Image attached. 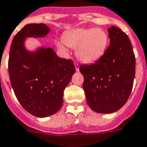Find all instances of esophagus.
I'll return each instance as SVG.
<instances>
[{
    "mask_svg": "<svg viewBox=\"0 0 147 147\" xmlns=\"http://www.w3.org/2000/svg\"><path fill=\"white\" fill-rule=\"evenodd\" d=\"M75 67H76V70L77 71H80V65H79V63H75Z\"/></svg>",
    "mask_w": 147,
    "mask_h": 147,
    "instance_id": "obj_1",
    "label": "esophagus"
}]
</instances>
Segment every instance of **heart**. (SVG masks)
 <instances>
[{
    "instance_id": "b5f03b06",
    "label": "heart",
    "mask_w": 147,
    "mask_h": 147,
    "mask_svg": "<svg viewBox=\"0 0 147 147\" xmlns=\"http://www.w3.org/2000/svg\"><path fill=\"white\" fill-rule=\"evenodd\" d=\"M63 41L68 47L76 49V56L82 62L92 63L104 54L108 36L101 28H77L63 35ZM57 45L64 49L62 43Z\"/></svg>"
}]
</instances>
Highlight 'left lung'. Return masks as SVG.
I'll list each match as a JSON object with an SVG mask.
<instances>
[{"instance_id": "1", "label": "left lung", "mask_w": 147, "mask_h": 147, "mask_svg": "<svg viewBox=\"0 0 147 147\" xmlns=\"http://www.w3.org/2000/svg\"><path fill=\"white\" fill-rule=\"evenodd\" d=\"M108 36L110 45L104 54L92 64L80 66L88 106L102 114L115 112L127 102L135 75V56L127 35L112 26Z\"/></svg>"}]
</instances>
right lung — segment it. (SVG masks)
I'll return each instance as SVG.
<instances>
[{
  "label": "right lung",
  "instance_id": "1",
  "mask_svg": "<svg viewBox=\"0 0 147 147\" xmlns=\"http://www.w3.org/2000/svg\"><path fill=\"white\" fill-rule=\"evenodd\" d=\"M50 31L45 24H30L13 38L9 58V73L16 97L28 112L40 118L59 111L64 88L76 71L71 59L57 56L53 49L28 52L26 37H44Z\"/></svg>",
  "mask_w": 147,
  "mask_h": 147
}]
</instances>
